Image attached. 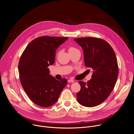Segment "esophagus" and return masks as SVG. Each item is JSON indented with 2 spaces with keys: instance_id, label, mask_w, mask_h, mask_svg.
I'll use <instances>...</instances> for the list:
<instances>
[{
  "instance_id": "34e87169",
  "label": "esophagus",
  "mask_w": 134,
  "mask_h": 134,
  "mask_svg": "<svg viewBox=\"0 0 134 134\" xmlns=\"http://www.w3.org/2000/svg\"><path fill=\"white\" fill-rule=\"evenodd\" d=\"M68 82L69 83H74V81L73 80H72V79H70V80H69L68 81Z\"/></svg>"
}]
</instances>
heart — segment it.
<instances>
[{
	"mask_svg": "<svg viewBox=\"0 0 134 134\" xmlns=\"http://www.w3.org/2000/svg\"><path fill=\"white\" fill-rule=\"evenodd\" d=\"M76 50V49H75L74 47H70L69 48V49H68V52H69V51H74V50Z\"/></svg>",
	"mask_w": 134,
	"mask_h": 134,
	"instance_id": "1",
	"label": "heart"
}]
</instances>
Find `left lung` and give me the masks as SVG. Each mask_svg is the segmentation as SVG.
Wrapping results in <instances>:
<instances>
[{
    "label": "left lung",
    "mask_w": 134,
    "mask_h": 134,
    "mask_svg": "<svg viewBox=\"0 0 134 134\" xmlns=\"http://www.w3.org/2000/svg\"><path fill=\"white\" fill-rule=\"evenodd\" d=\"M82 48L84 64L93 70L92 79L79 81L81 88L77 93L79 103L94 107L104 101L112 91L118 76L116 55L105 41L92 37L74 39Z\"/></svg>",
    "instance_id": "obj_1"
}]
</instances>
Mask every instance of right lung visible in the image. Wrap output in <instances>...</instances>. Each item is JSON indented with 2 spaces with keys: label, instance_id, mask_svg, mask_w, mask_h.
<instances>
[{
  "label": "right lung",
  "instance_id": "1",
  "mask_svg": "<svg viewBox=\"0 0 134 134\" xmlns=\"http://www.w3.org/2000/svg\"><path fill=\"white\" fill-rule=\"evenodd\" d=\"M67 37L44 36L32 41L23 52L18 64L22 86L36 105L49 107L58 100L67 81H58L50 74L49 66L54 63L56 50Z\"/></svg>",
  "mask_w": 134,
  "mask_h": 134
}]
</instances>
